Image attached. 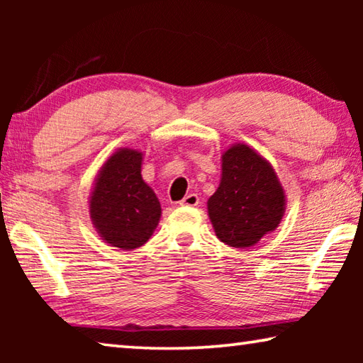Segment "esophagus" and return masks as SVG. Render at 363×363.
I'll use <instances>...</instances> for the list:
<instances>
[{
	"label": "esophagus",
	"instance_id": "obj_1",
	"mask_svg": "<svg viewBox=\"0 0 363 363\" xmlns=\"http://www.w3.org/2000/svg\"><path fill=\"white\" fill-rule=\"evenodd\" d=\"M199 203H200V199L196 194H189L179 201L181 206H196Z\"/></svg>",
	"mask_w": 363,
	"mask_h": 363
}]
</instances>
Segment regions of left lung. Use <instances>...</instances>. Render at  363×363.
<instances>
[{
  "mask_svg": "<svg viewBox=\"0 0 363 363\" xmlns=\"http://www.w3.org/2000/svg\"><path fill=\"white\" fill-rule=\"evenodd\" d=\"M220 160V182L208 200V216L220 242L250 248L279 227L285 190L272 164L247 144H233Z\"/></svg>",
  "mask_w": 363,
  "mask_h": 363,
  "instance_id": "left-lung-1",
  "label": "left lung"
}]
</instances>
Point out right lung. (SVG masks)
Returning <instances> with one entry per match:
<instances>
[{"label":"right lung","instance_id":"add662e5","mask_svg":"<svg viewBox=\"0 0 363 363\" xmlns=\"http://www.w3.org/2000/svg\"><path fill=\"white\" fill-rule=\"evenodd\" d=\"M144 153L123 147L108 157L94 179L89 216L110 247L134 250L152 237L162 206L140 174Z\"/></svg>","mask_w":363,"mask_h":363}]
</instances>
